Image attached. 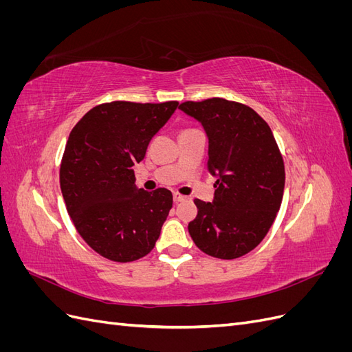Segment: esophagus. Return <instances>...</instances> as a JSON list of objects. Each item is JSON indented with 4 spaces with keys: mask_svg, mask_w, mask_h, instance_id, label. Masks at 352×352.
Instances as JSON below:
<instances>
[{
    "mask_svg": "<svg viewBox=\"0 0 352 352\" xmlns=\"http://www.w3.org/2000/svg\"><path fill=\"white\" fill-rule=\"evenodd\" d=\"M173 199H175V202H180V201H185L186 197L182 195V194H179V192H175L173 194Z\"/></svg>",
    "mask_w": 352,
    "mask_h": 352,
    "instance_id": "obj_1",
    "label": "esophagus"
}]
</instances>
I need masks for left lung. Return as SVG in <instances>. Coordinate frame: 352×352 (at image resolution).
Returning a JSON list of instances; mask_svg holds the SVG:
<instances>
[{"mask_svg": "<svg viewBox=\"0 0 352 352\" xmlns=\"http://www.w3.org/2000/svg\"><path fill=\"white\" fill-rule=\"evenodd\" d=\"M179 109L208 136V170L214 199H194L189 235L211 257L233 260L267 235L280 208L285 164L270 126L251 107L225 98L186 101Z\"/></svg>", "mask_w": 352, "mask_h": 352, "instance_id": "8db88e82", "label": "left lung"}]
</instances>
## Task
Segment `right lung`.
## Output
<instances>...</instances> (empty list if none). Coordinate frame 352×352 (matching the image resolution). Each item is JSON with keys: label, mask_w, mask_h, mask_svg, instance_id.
Masks as SVG:
<instances>
[{"label": "right lung", "mask_w": 352, "mask_h": 352, "mask_svg": "<svg viewBox=\"0 0 352 352\" xmlns=\"http://www.w3.org/2000/svg\"><path fill=\"white\" fill-rule=\"evenodd\" d=\"M113 101L91 109L73 127L60 166V188L74 228L102 257L129 263L150 252L173 195L166 188L138 189L135 163L177 109Z\"/></svg>", "instance_id": "right-lung-1"}]
</instances>
